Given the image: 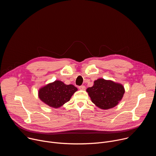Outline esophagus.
<instances>
[{
	"mask_svg": "<svg viewBox=\"0 0 156 156\" xmlns=\"http://www.w3.org/2000/svg\"><path fill=\"white\" fill-rule=\"evenodd\" d=\"M78 87H79L80 90H84L85 89H86V87H85V86H84V85H81V86H80Z\"/></svg>",
	"mask_w": 156,
	"mask_h": 156,
	"instance_id": "34e87169",
	"label": "esophagus"
}]
</instances>
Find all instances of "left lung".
Instances as JSON below:
<instances>
[{"instance_id":"left-lung-1","label":"left lung","mask_w":156,"mask_h":156,"mask_svg":"<svg viewBox=\"0 0 156 156\" xmlns=\"http://www.w3.org/2000/svg\"><path fill=\"white\" fill-rule=\"evenodd\" d=\"M86 91L92 102L98 107L107 110L116 106L125 93L123 86L110 80L99 78Z\"/></svg>"}]
</instances>
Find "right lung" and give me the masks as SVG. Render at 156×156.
<instances>
[{
	"label": "right lung",
	"instance_id": "obj_1",
	"mask_svg": "<svg viewBox=\"0 0 156 156\" xmlns=\"http://www.w3.org/2000/svg\"><path fill=\"white\" fill-rule=\"evenodd\" d=\"M78 90L73 84H65L61 81H55L39 90V98L49 106L54 108L61 107L70 101Z\"/></svg>",
	"mask_w": 156,
	"mask_h": 156
}]
</instances>
